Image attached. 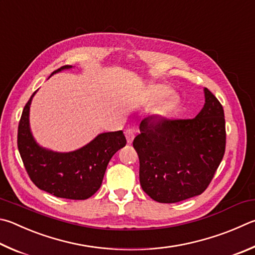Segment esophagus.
Segmentation results:
<instances>
[{"label": "esophagus", "mask_w": 255, "mask_h": 255, "mask_svg": "<svg viewBox=\"0 0 255 255\" xmlns=\"http://www.w3.org/2000/svg\"><path fill=\"white\" fill-rule=\"evenodd\" d=\"M135 135H136V131L133 130V129H127L126 131H125V136H126V138H127V141H128V143H131L132 142V140H133V138H135Z\"/></svg>", "instance_id": "34e87169"}]
</instances>
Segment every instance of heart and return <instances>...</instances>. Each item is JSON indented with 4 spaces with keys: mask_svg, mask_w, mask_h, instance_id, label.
I'll list each match as a JSON object with an SVG mask.
<instances>
[{
    "mask_svg": "<svg viewBox=\"0 0 255 255\" xmlns=\"http://www.w3.org/2000/svg\"><path fill=\"white\" fill-rule=\"evenodd\" d=\"M169 92L170 90L165 86H157L155 88V94L158 98H165V97H167L169 95Z\"/></svg>",
    "mask_w": 255,
    "mask_h": 255,
    "instance_id": "b5f03b06",
    "label": "heart"
}]
</instances>
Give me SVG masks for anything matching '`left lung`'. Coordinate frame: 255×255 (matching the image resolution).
I'll list each match as a JSON object with an SVG mask.
<instances>
[{
    "instance_id": "left-lung-1",
    "label": "left lung",
    "mask_w": 255,
    "mask_h": 255,
    "mask_svg": "<svg viewBox=\"0 0 255 255\" xmlns=\"http://www.w3.org/2000/svg\"><path fill=\"white\" fill-rule=\"evenodd\" d=\"M205 105L195 118H143L132 146L139 157V180L148 196L177 203L201 195L223 159V107L205 88Z\"/></svg>"
}]
</instances>
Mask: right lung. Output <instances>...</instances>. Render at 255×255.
Returning a JSON list of instances; mask_svg holds the SVG:
<instances>
[{
	"instance_id": "obj_1",
	"label": "right lung",
	"mask_w": 255,
	"mask_h": 255,
	"mask_svg": "<svg viewBox=\"0 0 255 255\" xmlns=\"http://www.w3.org/2000/svg\"><path fill=\"white\" fill-rule=\"evenodd\" d=\"M69 68L71 66H63L52 75ZM34 94L24 106L17 128V148L26 173L36 187L54 196L87 200L100 188L109 160L116 151L126 146V137L122 130L105 132L71 152L44 149L33 139L29 126V110Z\"/></svg>"
}]
</instances>
